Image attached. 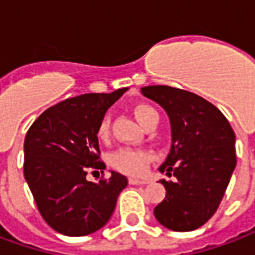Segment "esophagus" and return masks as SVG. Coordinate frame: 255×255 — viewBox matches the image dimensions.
Returning a JSON list of instances; mask_svg holds the SVG:
<instances>
[{
  "mask_svg": "<svg viewBox=\"0 0 255 255\" xmlns=\"http://www.w3.org/2000/svg\"><path fill=\"white\" fill-rule=\"evenodd\" d=\"M128 181H129L131 185H146V184H148L147 180H139V178H135V177H131Z\"/></svg>",
  "mask_w": 255,
  "mask_h": 255,
  "instance_id": "esophagus-1",
  "label": "esophagus"
}]
</instances>
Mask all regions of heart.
<instances>
[{"instance_id":"obj_1","label":"heart","mask_w":255,"mask_h":255,"mask_svg":"<svg viewBox=\"0 0 255 255\" xmlns=\"http://www.w3.org/2000/svg\"><path fill=\"white\" fill-rule=\"evenodd\" d=\"M132 113L142 127H146L152 120H158L155 109L146 103L135 104L132 107ZM109 132L111 131H109L108 118H103L97 126V131H96L97 137L100 140H107L109 137ZM150 159L151 155L148 152L143 150H133V148H120L109 155V163L113 169L129 175L144 174Z\"/></svg>"}]
</instances>
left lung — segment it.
Wrapping results in <instances>:
<instances>
[{
  "instance_id": "obj_1",
  "label": "left lung",
  "mask_w": 255,
  "mask_h": 255,
  "mask_svg": "<svg viewBox=\"0 0 255 255\" xmlns=\"http://www.w3.org/2000/svg\"><path fill=\"white\" fill-rule=\"evenodd\" d=\"M142 94L170 119V152L159 167L174 181L161 180L166 197L154 209L173 231H193L216 212L237 165L235 133L223 113L197 94L165 85L144 86Z\"/></svg>"
}]
</instances>
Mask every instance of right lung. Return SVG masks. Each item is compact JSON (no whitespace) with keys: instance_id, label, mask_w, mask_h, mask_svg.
<instances>
[{"instance_id":"1","label":"right lung","mask_w":255,"mask_h":255,"mask_svg":"<svg viewBox=\"0 0 255 255\" xmlns=\"http://www.w3.org/2000/svg\"><path fill=\"white\" fill-rule=\"evenodd\" d=\"M126 90L65 100L44 111L28 129L24 177L43 219L63 235L84 237L104 227L127 186V177L118 171L99 182L86 180L89 170L105 169L96 131Z\"/></svg>"}]
</instances>
